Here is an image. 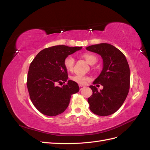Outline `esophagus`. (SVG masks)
Here are the masks:
<instances>
[{
    "label": "esophagus",
    "instance_id": "esophagus-1",
    "mask_svg": "<svg viewBox=\"0 0 150 150\" xmlns=\"http://www.w3.org/2000/svg\"><path fill=\"white\" fill-rule=\"evenodd\" d=\"M79 88H80V90H82L84 88H85V86H83V85H81V84H79Z\"/></svg>",
    "mask_w": 150,
    "mask_h": 150
}]
</instances>
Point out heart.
<instances>
[{
  "mask_svg": "<svg viewBox=\"0 0 150 150\" xmlns=\"http://www.w3.org/2000/svg\"><path fill=\"white\" fill-rule=\"evenodd\" d=\"M82 56L85 59V60L87 61L90 65H93L97 62V57L92 54L84 53L83 54ZM74 62V59L72 56H69L66 57L64 61V64L65 67L66 68V69H67L68 71H72L73 69ZM71 79L73 81H74V82H76L77 83L80 84H85L87 82V81L89 79L88 77L81 74H75L74 76H72Z\"/></svg>",
  "mask_w": 150,
  "mask_h": 150,
  "instance_id": "obj_1",
  "label": "heart"
}]
</instances>
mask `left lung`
Returning a JSON list of instances; mask_svg holds the SVG:
<instances>
[{
  "instance_id": "1",
  "label": "left lung",
  "mask_w": 150,
  "mask_h": 150,
  "mask_svg": "<svg viewBox=\"0 0 150 150\" xmlns=\"http://www.w3.org/2000/svg\"><path fill=\"white\" fill-rule=\"evenodd\" d=\"M103 59L102 71L93 83L103 89L98 91L91 85L93 94L88 99L89 109L94 114L106 116L113 114L123 104L129 92L130 70L125 56L118 49L108 43L92 45L86 47Z\"/></svg>"
}]
</instances>
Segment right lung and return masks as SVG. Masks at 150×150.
Listing matches in <instances>:
<instances>
[{
	"label": "right lung",
	"mask_w": 150,
	"mask_h": 150,
	"mask_svg": "<svg viewBox=\"0 0 150 150\" xmlns=\"http://www.w3.org/2000/svg\"><path fill=\"white\" fill-rule=\"evenodd\" d=\"M81 49L64 45L50 47L40 51L30 63L27 86L32 103L43 115L61 114L69 106L71 95L79 91L78 83L71 80L62 87L56 84L68 79L66 57Z\"/></svg>",
	"instance_id": "obj_1"
}]
</instances>
